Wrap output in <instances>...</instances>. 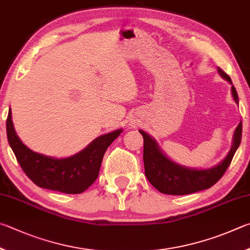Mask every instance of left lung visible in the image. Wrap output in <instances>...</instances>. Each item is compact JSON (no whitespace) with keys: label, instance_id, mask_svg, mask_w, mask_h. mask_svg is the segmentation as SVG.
Returning <instances> with one entry per match:
<instances>
[{"label":"left lung","instance_id":"left-lung-1","mask_svg":"<svg viewBox=\"0 0 250 250\" xmlns=\"http://www.w3.org/2000/svg\"><path fill=\"white\" fill-rule=\"evenodd\" d=\"M217 71L231 85V95L235 103L238 105V95L230 78L220 68H217ZM242 130L243 125L240 122L234 132L230 150L220 164L208 169H193L179 165L168 158L155 139L139 129L144 138V166L148 181L161 193L170 195H185L208 189L220 180L229 167L230 161L240 145Z\"/></svg>","mask_w":250,"mask_h":250}]
</instances>
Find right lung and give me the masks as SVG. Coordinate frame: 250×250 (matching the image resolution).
<instances>
[{
    "mask_svg": "<svg viewBox=\"0 0 250 250\" xmlns=\"http://www.w3.org/2000/svg\"><path fill=\"white\" fill-rule=\"evenodd\" d=\"M122 132L121 128L101 135L78 154L58 159L35 152L21 143L13 125L11 108L6 120L8 144L26 176L43 189L67 194L82 193L93 185L105 151Z\"/></svg>",
    "mask_w": 250,
    "mask_h": 250,
    "instance_id": "add662e5",
    "label": "right lung"
}]
</instances>
